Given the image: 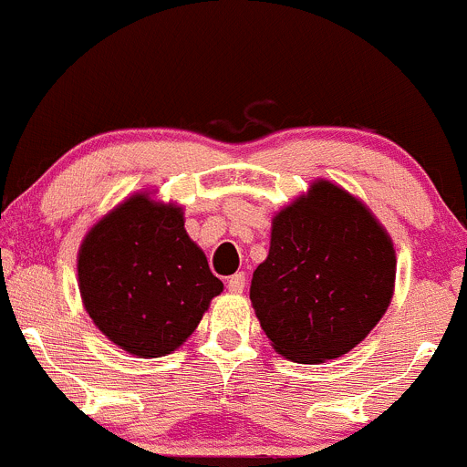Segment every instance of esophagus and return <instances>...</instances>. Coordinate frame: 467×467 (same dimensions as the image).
<instances>
[{
  "label": "esophagus",
  "mask_w": 467,
  "mask_h": 467,
  "mask_svg": "<svg viewBox=\"0 0 467 467\" xmlns=\"http://www.w3.org/2000/svg\"><path fill=\"white\" fill-rule=\"evenodd\" d=\"M227 287L232 295H240L244 290V272H235L232 278L227 281Z\"/></svg>",
  "instance_id": "34e87169"
}]
</instances>
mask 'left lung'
Here are the masks:
<instances>
[{
	"mask_svg": "<svg viewBox=\"0 0 467 467\" xmlns=\"http://www.w3.org/2000/svg\"><path fill=\"white\" fill-rule=\"evenodd\" d=\"M393 287L396 249L382 223L339 184L315 180L272 218L249 299L278 355L321 364L376 328Z\"/></svg>",
	"mask_w": 467,
	"mask_h": 467,
	"instance_id": "obj_1",
	"label": "left lung"
}]
</instances>
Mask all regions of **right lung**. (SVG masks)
Wrapping results in <instances>:
<instances>
[{"instance_id": "obj_1", "label": "right lung", "mask_w": 467, "mask_h": 467, "mask_svg": "<svg viewBox=\"0 0 467 467\" xmlns=\"http://www.w3.org/2000/svg\"><path fill=\"white\" fill-rule=\"evenodd\" d=\"M78 290L96 328L134 358H161L193 335L223 292L184 229V206L137 191L89 227Z\"/></svg>"}]
</instances>
